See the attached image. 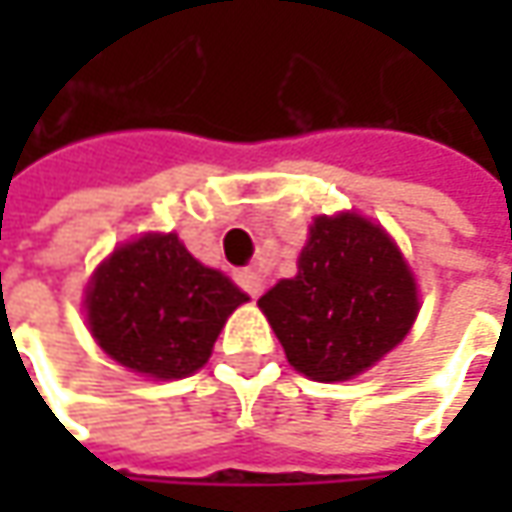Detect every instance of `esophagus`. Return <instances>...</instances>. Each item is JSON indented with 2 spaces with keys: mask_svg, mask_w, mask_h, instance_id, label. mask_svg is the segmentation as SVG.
I'll list each match as a JSON object with an SVG mask.
<instances>
[{
  "mask_svg": "<svg viewBox=\"0 0 512 512\" xmlns=\"http://www.w3.org/2000/svg\"><path fill=\"white\" fill-rule=\"evenodd\" d=\"M236 282H239V287H242L245 293H250L253 299H259V296H262V290H265V279H262L256 270H250V267H245V270H236Z\"/></svg>",
  "mask_w": 512,
  "mask_h": 512,
  "instance_id": "obj_1",
  "label": "esophagus"
}]
</instances>
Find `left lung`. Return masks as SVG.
Instances as JSON below:
<instances>
[{"label":"left lung","mask_w":512,"mask_h":512,"mask_svg":"<svg viewBox=\"0 0 512 512\" xmlns=\"http://www.w3.org/2000/svg\"><path fill=\"white\" fill-rule=\"evenodd\" d=\"M259 307L287 362L313 382H347L410 333L419 290L402 250L359 213L316 216L299 273Z\"/></svg>","instance_id":"left-lung-1"}]
</instances>
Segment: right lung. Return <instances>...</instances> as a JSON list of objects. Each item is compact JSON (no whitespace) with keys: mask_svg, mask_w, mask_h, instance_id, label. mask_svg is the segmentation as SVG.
<instances>
[{"mask_svg":"<svg viewBox=\"0 0 512 512\" xmlns=\"http://www.w3.org/2000/svg\"><path fill=\"white\" fill-rule=\"evenodd\" d=\"M247 293L187 253L176 233H145L96 267L85 310L113 362L168 382L196 373Z\"/></svg>","mask_w":512,"mask_h":512,"instance_id":"right-lung-1","label":"right lung"}]
</instances>
